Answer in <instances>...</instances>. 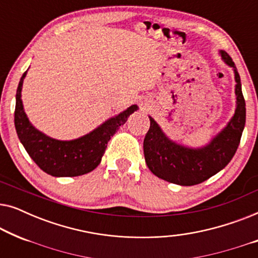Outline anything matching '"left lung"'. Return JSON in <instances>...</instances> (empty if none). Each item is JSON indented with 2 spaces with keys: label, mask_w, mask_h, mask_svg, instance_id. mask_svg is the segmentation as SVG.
<instances>
[{
  "label": "left lung",
  "mask_w": 258,
  "mask_h": 258,
  "mask_svg": "<svg viewBox=\"0 0 258 258\" xmlns=\"http://www.w3.org/2000/svg\"><path fill=\"white\" fill-rule=\"evenodd\" d=\"M235 76L236 107L232 117L221 132L202 147H189L169 139L160 124L149 116L150 128L143 142L146 163L158 178L178 185H195L227 167L237 150L245 125V101L237 68L230 56L218 51Z\"/></svg>",
  "instance_id": "1"
}]
</instances>
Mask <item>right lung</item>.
Returning a JSON list of instances; mask_svg holds the SVG:
<instances>
[{
	"label": "right lung",
	"instance_id": "obj_1",
	"mask_svg": "<svg viewBox=\"0 0 258 258\" xmlns=\"http://www.w3.org/2000/svg\"><path fill=\"white\" fill-rule=\"evenodd\" d=\"M27 72L21 77L17 87L15 107V128L24 149L42 170L55 177H74L93 171L101 163L109 140L133 112L139 110V107L130 105L77 139H52L35 128L24 111L22 87Z\"/></svg>",
	"mask_w": 258,
	"mask_h": 258
}]
</instances>
